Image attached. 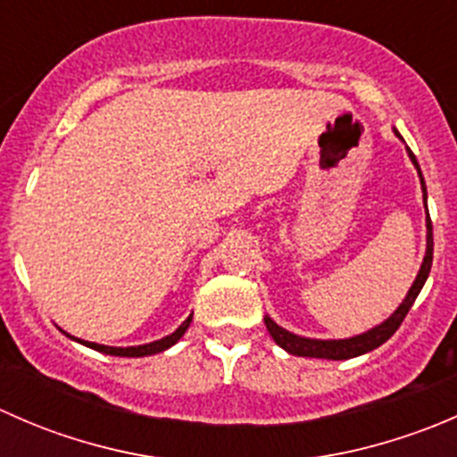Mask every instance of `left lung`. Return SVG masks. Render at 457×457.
<instances>
[{"mask_svg":"<svg viewBox=\"0 0 457 457\" xmlns=\"http://www.w3.org/2000/svg\"><path fill=\"white\" fill-rule=\"evenodd\" d=\"M394 135L398 137L400 141H404L403 137H400V132L395 130V128H394ZM407 154H409V159H411V163L416 165L418 177H420L422 201H425V207H427L425 177H422L420 165H418L416 156H413V152L409 150V147H407ZM431 261H433V228H431V219H428V212H427V252H425V258H422L420 270H418L416 280H413V285L409 287L404 301L400 303L398 310H395L394 314L386 318V320H382L380 325L371 327V329L362 331V334L352 336V338L320 340V338H305V336L292 334V331H287L285 327L276 325V322L271 320L270 316H265L267 331H270V336L274 338V343L278 345V347H283L287 353H292V356L327 358V361H347V358H356V356H362V353H367V352H373V349L380 347L382 343H386V340H389L391 336L395 334V329L403 325L404 316L409 314L411 305L416 303L418 294H420V289L425 287V283L428 278V271H431Z\"/></svg>","mask_w":457,"mask_h":457,"instance_id":"obj_1","label":"left lung"}]
</instances>
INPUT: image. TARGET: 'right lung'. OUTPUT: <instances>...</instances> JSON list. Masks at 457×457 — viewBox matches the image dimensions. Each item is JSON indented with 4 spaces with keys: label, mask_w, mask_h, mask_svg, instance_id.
Here are the masks:
<instances>
[{
    "label": "right lung",
    "mask_w": 457,
    "mask_h": 457,
    "mask_svg": "<svg viewBox=\"0 0 457 457\" xmlns=\"http://www.w3.org/2000/svg\"><path fill=\"white\" fill-rule=\"evenodd\" d=\"M192 322V314L186 318V320L181 322V325L177 327V329L172 331L170 336H163L161 340H154V343H147V345H137V347H108V345H99V343H90V340H81V338H75V336H71L68 331H63V334L68 336V338H72L75 343H81L86 345V347L95 349V352H101V353H108V356H121V358H143V356H152V353H159V352H165V349H170L172 345H177L179 340H181V336L186 334L187 327H190Z\"/></svg>",
    "instance_id": "1"
}]
</instances>
